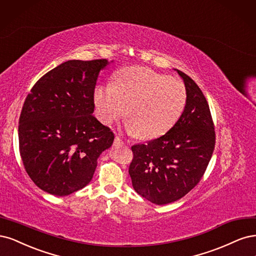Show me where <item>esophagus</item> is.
Returning <instances> with one entry per match:
<instances>
[{"label":"esophagus","mask_w":256,"mask_h":256,"mask_svg":"<svg viewBox=\"0 0 256 256\" xmlns=\"http://www.w3.org/2000/svg\"><path fill=\"white\" fill-rule=\"evenodd\" d=\"M122 144H123V142H122L121 138H119V137L114 138V146H122Z\"/></svg>","instance_id":"34e87169"}]
</instances>
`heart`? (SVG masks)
I'll return each instance as SVG.
<instances>
[{
  "label": "heart",
  "mask_w": 256,
  "mask_h": 256,
  "mask_svg": "<svg viewBox=\"0 0 256 256\" xmlns=\"http://www.w3.org/2000/svg\"><path fill=\"white\" fill-rule=\"evenodd\" d=\"M94 101L105 124L126 114L130 132L153 139L166 134L182 116L187 92L178 80L146 67H130L116 74L114 85L96 86Z\"/></svg>",
  "instance_id": "obj_1"
}]
</instances>
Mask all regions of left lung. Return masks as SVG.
Here are the masks:
<instances>
[{
  "label": "left lung",
  "mask_w": 256,
  "mask_h": 256,
  "mask_svg": "<svg viewBox=\"0 0 256 256\" xmlns=\"http://www.w3.org/2000/svg\"><path fill=\"white\" fill-rule=\"evenodd\" d=\"M187 92L185 110L166 134L132 146L128 173L144 199L162 205L183 198L199 183L215 148V130L208 101L194 80L174 69Z\"/></svg>",
  "instance_id": "left-lung-1"
}]
</instances>
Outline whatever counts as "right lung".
<instances>
[{
  "label": "right lung",
  "mask_w": 256,
  "mask_h": 256,
  "mask_svg": "<svg viewBox=\"0 0 256 256\" xmlns=\"http://www.w3.org/2000/svg\"><path fill=\"white\" fill-rule=\"evenodd\" d=\"M114 60H67L41 78L24 102L19 146L28 174L44 192L64 196L90 183L98 158L114 142L94 116L98 73Z\"/></svg>",
  "instance_id": "add662e5"
}]
</instances>
